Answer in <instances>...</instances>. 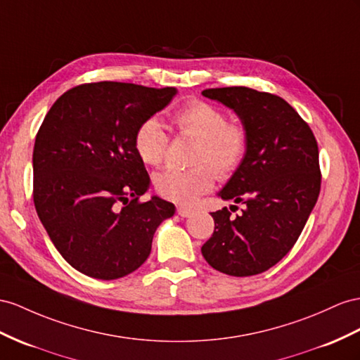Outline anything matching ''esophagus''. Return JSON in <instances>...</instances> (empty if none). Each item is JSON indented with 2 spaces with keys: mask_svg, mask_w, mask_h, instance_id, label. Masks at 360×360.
Wrapping results in <instances>:
<instances>
[{
  "mask_svg": "<svg viewBox=\"0 0 360 360\" xmlns=\"http://www.w3.org/2000/svg\"><path fill=\"white\" fill-rule=\"evenodd\" d=\"M195 211H193L191 208H187V207H178V214L181 217H190Z\"/></svg>",
  "mask_w": 360,
  "mask_h": 360,
  "instance_id": "obj_1",
  "label": "esophagus"
}]
</instances>
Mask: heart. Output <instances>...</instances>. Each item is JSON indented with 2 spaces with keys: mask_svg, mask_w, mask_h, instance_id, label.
Segmentation results:
<instances>
[{
  "mask_svg": "<svg viewBox=\"0 0 360 360\" xmlns=\"http://www.w3.org/2000/svg\"><path fill=\"white\" fill-rule=\"evenodd\" d=\"M181 135L198 141L193 164L195 169H165L155 174L156 191L176 204H193L214 186V173L228 178L238 169L248 150V132L242 123L228 122L224 110L191 101L174 115ZM169 135L160 120H146L135 134V150L144 164L160 165L167 153ZM214 170L211 171L210 169Z\"/></svg>",
  "mask_w": 360,
  "mask_h": 360,
  "instance_id": "heart-1",
  "label": "heart"
}]
</instances>
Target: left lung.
Listing matches in <instances>:
<instances>
[{
	"label": "left lung",
	"instance_id": "left-lung-1",
	"mask_svg": "<svg viewBox=\"0 0 360 360\" xmlns=\"http://www.w3.org/2000/svg\"><path fill=\"white\" fill-rule=\"evenodd\" d=\"M202 96L233 109L248 132L245 158L219 191L246 208L236 217L226 207L211 213L214 233L202 255L226 275L262 274L292 250L318 200L315 135L288 101L269 92L229 86Z\"/></svg>",
	"mask_w": 360,
	"mask_h": 360
}]
</instances>
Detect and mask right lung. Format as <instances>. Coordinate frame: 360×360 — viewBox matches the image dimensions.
Returning <instances> with one entry per match:
<instances>
[{
  "label": "right lung",
  "instance_id": "add662e5",
  "mask_svg": "<svg viewBox=\"0 0 360 360\" xmlns=\"http://www.w3.org/2000/svg\"><path fill=\"white\" fill-rule=\"evenodd\" d=\"M176 88L120 82L80 85L62 94L36 135L33 200L63 259L97 280L136 271L174 205L150 186L135 150L136 129L167 106Z\"/></svg>",
  "mask_w": 360,
  "mask_h": 360
}]
</instances>
